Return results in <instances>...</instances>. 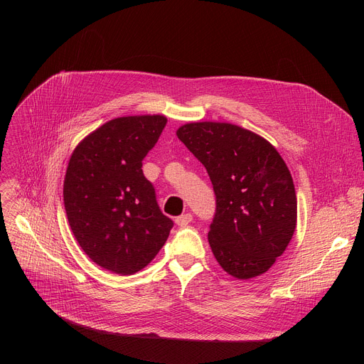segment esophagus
<instances>
[{
    "label": "esophagus",
    "instance_id": "1",
    "mask_svg": "<svg viewBox=\"0 0 364 364\" xmlns=\"http://www.w3.org/2000/svg\"><path fill=\"white\" fill-rule=\"evenodd\" d=\"M192 220H193L192 214H183V215H180V217L176 218V224L180 225V227H186Z\"/></svg>",
    "mask_w": 364,
    "mask_h": 364
}]
</instances>
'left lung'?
I'll return each instance as SVG.
<instances>
[{
	"instance_id": "obj_1",
	"label": "left lung",
	"mask_w": 364,
	"mask_h": 364,
	"mask_svg": "<svg viewBox=\"0 0 364 364\" xmlns=\"http://www.w3.org/2000/svg\"><path fill=\"white\" fill-rule=\"evenodd\" d=\"M177 137L203 164L217 213L208 242L223 270L247 280L269 272L296 227L288 165L258 134L228 122H190Z\"/></svg>"
}]
</instances>
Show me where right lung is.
Here are the masks:
<instances>
[{
	"mask_svg": "<svg viewBox=\"0 0 364 364\" xmlns=\"http://www.w3.org/2000/svg\"><path fill=\"white\" fill-rule=\"evenodd\" d=\"M166 118H114L75 147L63 200L70 230L92 262L129 276L156 257L172 221L161 213L143 159L156 144Z\"/></svg>",
	"mask_w": 364,
	"mask_h": 364,
	"instance_id": "obj_1",
	"label": "right lung"
}]
</instances>
